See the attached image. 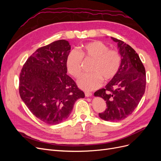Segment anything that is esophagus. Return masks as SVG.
I'll list each match as a JSON object with an SVG mask.
<instances>
[{
    "label": "esophagus",
    "instance_id": "1",
    "mask_svg": "<svg viewBox=\"0 0 161 161\" xmlns=\"http://www.w3.org/2000/svg\"><path fill=\"white\" fill-rule=\"evenodd\" d=\"M85 96L86 97H90L92 96V93H91V92H85Z\"/></svg>",
    "mask_w": 161,
    "mask_h": 161
}]
</instances>
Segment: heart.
<instances>
[{
	"instance_id": "heart-1",
	"label": "heart",
	"mask_w": 161,
	"mask_h": 161,
	"mask_svg": "<svg viewBox=\"0 0 161 161\" xmlns=\"http://www.w3.org/2000/svg\"><path fill=\"white\" fill-rule=\"evenodd\" d=\"M80 53L76 50L69 52L66 60L68 72L78 77L81 72L82 58L93 61L91 74L82 75L77 80L80 89L86 91H92L101 86L102 79L108 81L118 75L121 65V56L118 51L109 47L100 41H94L82 45Z\"/></svg>"
}]
</instances>
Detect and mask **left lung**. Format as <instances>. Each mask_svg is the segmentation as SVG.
<instances>
[{"instance_id": "1", "label": "left lung", "mask_w": 161, "mask_h": 161, "mask_svg": "<svg viewBox=\"0 0 161 161\" xmlns=\"http://www.w3.org/2000/svg\"><path fill=\"white\" fill-rule=\"evenodd\" d=\"M121 56L119 72L105 88L97 91L94 95L103 98L107 109L99 114L100 118L119 121L131 114L143 97L146 88V71L140 57L129 45L114 37Z\"/></svg>"}]
</instances>
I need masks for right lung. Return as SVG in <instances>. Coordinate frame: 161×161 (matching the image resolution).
Wrapping results in <instances>:
<instances>
[{"label": "right lung", "mask_w": 161, "mask_h": 161, "mask_svg": "<svg viewBox=\"0 0 161 161\" xmlns=\"http://www.w3.org/2000/svg\"><path fill=\"white\" fill-rule=\"evenodd\" d=\"M71 46L60 40L37 49L28 58L19 77V94L36 118L50 125L69 118L85 93L66 75V60Z\"/></svg>", "instance_id": "right-lung-1"}]
</instances>
